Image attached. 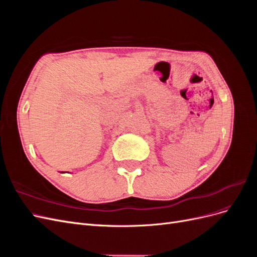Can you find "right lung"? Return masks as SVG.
I'll list each match as a JSON object with an SVG mask.
<instances>
[{
    "label": "right lung",
    "mask_w": 257,
    "mask_h": 257,
    "mask_svg": "<svg viewBox=\"0 0 257 257\" xmlns=\"http://www.w3.org/2000/svg\"><path fill=\"white\" fill-rule=\"evenodd\" d=\"M61 173H64V172H61Z\"/></svg>",
    "instance_id": "obj_1"
}]
</instances>
